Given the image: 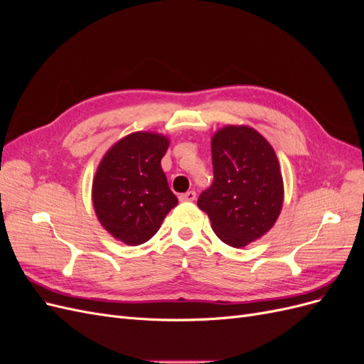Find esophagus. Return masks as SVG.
<instances>
[{
	"label": "esophagus",
	"mask_w": 364,
	"mask_h": 364,
	"mask_svg": "<svg viewBox=\"0 0 364 364\" xmlns=\"http://www.w3.org/2000/svg\"><path fill=\"white\" fill-rule=\"evenodd\" d=\"M181 202H194L196 200V193L194 191H186L179 196Z\"/></svg>",
	"instance_id": "34e87169"
}]
</instances>
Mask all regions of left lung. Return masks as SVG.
<instances>
[{
	"mask_svg": "<svg viewBox=\"0 0 364 364\" xmlns=\"http://www.w3.org/2000/svg\"><path fill=\"white\" fill-rule=\"evenodd\" d=\"M214 182L197 200L215 235L245 247L277 223L284 203L279 161L270 142L249 126L229 124L211 138Z\"/></svg>",
	"mask_w": 364,
	"mask_h": 364,
	"instance_id": "obj_1",
	"label": "left lung"
}]
</instances>
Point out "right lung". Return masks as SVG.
<instances>
[{
    "instance_id": "right-lung-1",
    "label": "right lung",
    "mask_w": 364,
    "mask_h": 364,
    "mask_svg": "<svg viewBox=\"0 0 364 364\" xmlns=\"http://www.w3.org/2000/svg\"><path fill=\"white\" fill-rule=\"evenodd\" d=\"M168 146V136L162 134L134 132L118 139L98 164L92 181L94 211L121 243H146L178 205L161 167Z\"/></svg>"
}]
</instances>
